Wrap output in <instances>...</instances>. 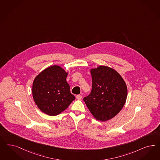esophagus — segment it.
<instances>
[{
    "label": "esophagus",
    "mask_w": 160,
    "mask_h": 160,
    "mask_svg": "<svg viewBox=\"0 0 160 160\" xmlns=\"http://www.w3.org/2000/svg\"><path fill=\"white\" fill-rule=\"evenodd\" d=\"M76 99H77V100L82 99V96L80 95V94L77 95V96H76Z\"/></svg>",
    "instance_id": "obj_1"
}]
</instances>
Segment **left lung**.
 <instances>
[{
  "instance_id": "8db88e82",
  "label": "left lung",
  "mask_w": 160,
  "mask_h": 160,
  "mask_svg": "<svg viewBox=\"0 0 160 160\" xmlns=\"http://www.w3.org/2000/svg\"><path fill=\"white\" fill-rule=\"evenodd\" d=\"M92 89L84 101L94 118L105 122L113 118L125 104L126 83L115 70L100 66L90 70Z\"/></svg>"
}]
</instances>
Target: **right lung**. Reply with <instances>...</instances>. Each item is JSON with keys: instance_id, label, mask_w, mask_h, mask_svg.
I'll list each match as a JSON object with an SVG mask.
<instances>
[{"instance_id": "1", "label": "right lung", "mask_w": 160, "mask_h": 160, "mask_svg": "<svg viewBox=\"0 0 160 160\" xmlns=\"http://www.w3.org/2000/svg\"><path fill=\"white\" fill-rule=\"evenodd\" d=\"M67 75L62 68L54 65L44 69L35 78L32 96L35 104L44 113L56 116L76 99L70 93Z\"/></svg>"}]
</instances>
